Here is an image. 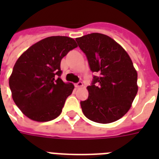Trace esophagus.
<instances>
[{
    "label": "esophagus",
    "instance_id": "esophagus-1",
    "mask_svg": "<svg viewBox=\"0 0 159 159\" xmlns=\"http://www.w3.org/2000/svg\"><path fill=\"white\" fill-rule=\"evenodd\" d=\"M75 87H77V88H79V87H83V83H82V82H78L77 83H76V84H75Z\"/></svg>",
    "mask_w": 159,
    "mask_h": 159
}]
</instances>
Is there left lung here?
<instances>
[{
  "instance_id": "1",
  "label": "left lung",
  "mask_w": 159,
  "mask_h": 159,
  "mask_svg": "<svg viewBox=\"0 0 159 159\" xmlns=\"http://www.w3.org/2000/svg\"><path fill=\"white\" fill-rule=\"evenodd\" d=\"M86 54L94 76L87 87L88 98L81 102L84 116L108 124L118 120L130 109L138 92V74L126 51L111 37L92 33L76 39Z\"/></svg>"
}]
</instances>
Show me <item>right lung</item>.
<instances>
[{"instance_id":"add662e5","label":"right lung","mask_w":159,"mask_h":159,"mask_svg":"<svg viewBox=\"0 0 159 159\" xmlns=\"http://www.w3.org/2000/svg\"><path fill=\"white\" fill-rule=\"evenodd\" d=\"M77 47L73 39L51 36L33 44L16 61L9 85L13 101L28 118L45 122L61 114L74 86L60 78V63Z\"/></svg>"}]
</instances>
